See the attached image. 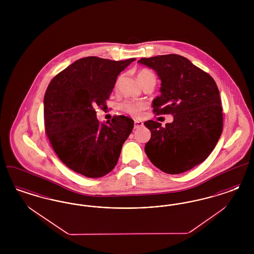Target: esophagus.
Wrapping results in <instances>:
<instances>
[{
  "label": "esophagus",
  "mask_w": 254,
  "mask_h": 254,
  "mask_svg": "<svg viewBox=\"0 0 254 254\" xmlns=\"http://www.w3.org/2000/svg\"><path fill=\"white\" fill-rule=\"evenodd\" d=\"M143 125H144L143 122L135 120V121H134V128H139V127H143Z\"/></svg>",
  "instance_id": "1"
}]
</instances>
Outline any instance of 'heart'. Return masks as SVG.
<instances>
[{
    "label": "heart",
    "instance_id": "obj_1",
    "mask_svg": "<svg viewBox=\"0 0 254 254\" xmlns=\"http://www.w3.org/2000/svg\"><path fill=\"white\" fill-rule=\"evenodd\" d=\"M151 75H154V74L151 71L147 70V69H142V70H140V72L138 74V77H139L140 82L143 83L145 81V79H146L148 76H151ZM120 109L123 111L132 115L134 117H140L143 114V111L145 109V105L142 102L127 100V101L123 102L120 105Z\"/></svg>",
    "mask_w": 254,
    "mask_h": 254
}]
</instances>
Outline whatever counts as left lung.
Returning <instances> with one entry per match:
<instances>
[{
    "mask_svg": "<svg viewBox=\"0 0 254 254\" xmlns=\"http://www.w3.org/2000/svg\"><path fill=\"white\" fill-rule=\"evenodd\" d=\"M157 72L162 81L161 96L153 100L156 115H173L162 127L146 121L150 140L145 151L162 171L179 174L203 163L212 152L223 131V109L213 78L177 54L138 61Z\"/></svg>",
    "mask_w": 254,
    "mask_h": 254,
    "instance_id": "8db88e82",
    "label": "left lung"
}]
</instances>
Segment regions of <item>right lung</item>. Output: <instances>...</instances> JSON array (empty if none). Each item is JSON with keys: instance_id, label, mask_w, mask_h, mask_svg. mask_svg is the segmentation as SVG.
I'll use <instances>...</instances> for the list:
<instances>
[{"instance_id": "1", "label": "right lung", "mask_w": 254, "mask_h": 254, "mask_svg": "<svg viewBox=\"0 0 254 254\" xmlns=\"http://www.w3.org/2000/svg\"><path fill=\"white\" fill-rule=\"evenodd\" d=\"M135 58L124 61L95 56L74 62L49 83L44 99L45 130L61 161L87 178H100L117 165L122 146L132 131V119L115 115L100 123L118 75Z\"/></svg>"}]
</instances>
